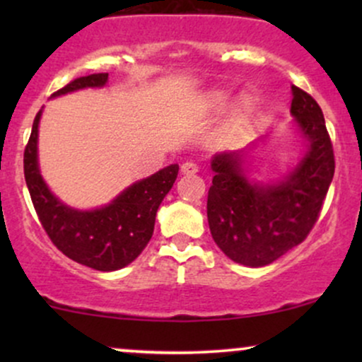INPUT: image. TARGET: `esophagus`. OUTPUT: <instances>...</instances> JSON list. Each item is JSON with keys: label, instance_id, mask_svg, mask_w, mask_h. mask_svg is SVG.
<instances>
[{"label": "esophagus", "instance_id": "34e87169", "mask_svg": "<svg viewBox=\"0 0 362 362\" xmlns=\"http://www.w3.org/2000/svg\"><path fill=\"white\" fill-rule=\"evenodd\" d=\"M182 173H185V175H192V173H197L199 167L194 163V161H185L184 165H182Z\"/></svg>", "mask_w": 362, "mask_h": 362}]
</instances>
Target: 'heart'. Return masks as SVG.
<instances>
[{"mask_svg": "<svg viewBox=\"0 0 362 362\" xmlns=\"http://www.w3.org/2000/svg\"><path fill=\"white\" fill-rule=\"evenodd\" d=\"M218 103H224V98L219 97V98H218Z\"/></svg>", "mask_w": 362, "mask_h": 362, "instance_id": "1", "label": "heart"}]
</instances>
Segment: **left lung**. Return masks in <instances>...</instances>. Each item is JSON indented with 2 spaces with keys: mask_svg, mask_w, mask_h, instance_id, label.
<instances>
[{
  "mask_svg": "<svg viewBox=\"0 0 362 362\" xmlns=\"http://www.w3.org/2000/svg\"><path fill=\"white\" fill-rule=\"evenodd\" d=\"M293 90L291 114L308 141L305 156L277 184L245 177L240 153L211 161L207 221L216 245L238 264L264 267L308 236L317 223L335 172L334 148L322 109L311 95Z\"/></svg>",
  "mask_w": 362,
  "mask_h": 362,
  "instance_id": "obj_1",
  "label": "left lung"
}]
</instances>
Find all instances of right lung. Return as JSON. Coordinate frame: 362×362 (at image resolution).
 <instances>
[{"label":"right lung","instance_id":"1","mask_svg":"<svg viewBox=\"0 0 362 362\" xmlns=\"http://www.w3.org/2000/svg\"><path fill=\"white\" fill-rule=\"evenodd\" d=\"M109 73H95L73 80L52 97L81 88L103 86ZM42 110L35 115L30 138L23 153V172L39 221L51 242L66 257L95 269L117 271L144 250L155 230L156 211L175 184L178 165L127 187L110 204L93 211H78L62 204L47 189L37 163V134Z\"/></svg>","mask_w":362,"mask_h":362}]
</instances>
